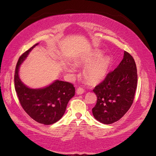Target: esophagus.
I'll list each match as a JSON object with an SVG mask.
<instances>
[{"label":"esophagus","instance_id":"1","mask_svg":"<svg viewBox=\"0 0 156 156\" xmlns=\"http://www.w3.org/2000/svg\"><path fill=\"white\" fill-rule=\"evenodd\" d=\"M83 92H84V90H83L82 87H78L77 90H76V94L78 95H81Z\"/></svg>","mask_w":156,"mask_h":156}]
</instances>
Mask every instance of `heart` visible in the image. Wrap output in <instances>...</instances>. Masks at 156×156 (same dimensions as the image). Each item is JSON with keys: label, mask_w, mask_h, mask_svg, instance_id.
I'll return each instance as SVG.
<instances>
[{"label": "heart", "mask_w": 156, "mask_h": 156, "mask_svg": "<svg viewBox=\"0 0 156 156\" xmlns=\"http://www.w3.org/2000/svg\"><path fill=\"white\" fill-rule=\"evenodd\" d=\"M78 63L86 67L83 71V74L86 80L91 83H98L104 80L109 70L111 60L108 57H103V53L96 51L86 55ZM67 70L70 73H74L75 68L73 65H68Z\"/></svg>", "instance_id": "1"}]
</instances>
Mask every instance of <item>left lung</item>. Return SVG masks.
<instances>
[{
  "label": "left lung",
  "instance_id": "obj_1",
  "mask_svg": "<svg viewBox=\"0 0 156 156\" xmlns=\"http://www.w3.org/2000/svg\"><path fill=\"white\" fill-rule=\"evenodd\" d=\"M137 81L134 60L125 51L119 66L93 90L98 98L92 109L95 119L109 125L122 118L133 104Z\"/></svg>",
  "mask_w": 156,
  "mask_h": 156
}]
</instances>
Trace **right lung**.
<instances>
[{"instance_id": "add662e5", "label": "right lung", "mask_w": 156, "mask_h": 156, "mask_svg": "<svg viewBox=\"0 0 156 156\" xmlns=\"http://www.w3.org/2000/svg\"><path fill=\"white\" fill-rule=\"evenodd\" d=\"M38 44H35L19 58L14 74L15 90L20 103L27 115L39 123L49 125L62 118L68 103L75 94V88L71 83L58 80L38 89L30 88L21 81L19 77L20 66Z\"/></svg>"}]
</instances>
